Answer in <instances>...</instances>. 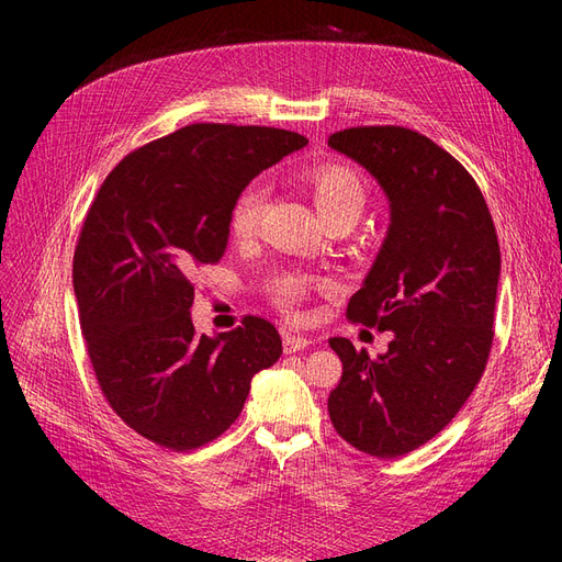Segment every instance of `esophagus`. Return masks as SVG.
<instances>
[{
    "label": "esophagus",
    "instance_id": "esophagus-1",
    "mask_svg": "<svg viewBox=\"0 0 562 562\" xmlns=\"http://www.w3.org/2000/svg\"><path fill=\"white\" fill-rule=\"evenodd\" d=\"M312 342L307 337L302 335H293V333H283V351L285 353H295V351H302L307 349Z\"/></svg>",
    "mask_w": 562,
    "mask_h": 562
}]
</instances>
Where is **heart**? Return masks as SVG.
Masks as SVG:
<instances>
[{"instance_id": "b5f03b06", "label": "heart", "mask_w": 562, "mask_h": 562, "mask_svg": "<svg viewBox=\"0 0 562 562\" xmlns=\"http://www.w3.org/2000/svg\"><path fill=\"white\" fill-rule=\"evenodd\" d=\"M314 196L316 209L323 220L335 215H356L359 217L366 206V187L353 168L345 164H314L302 173ZM265 190L260 184H248L239 192L229 209V232L236 239H248L258 229V223L265 211ZM307 293V281L302 277H279L271 283V297L281 307H293V304Z\"/></svg>"}]
</instances>
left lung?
Here are the masks:
<instances>
[{
	"instance_id": "8db88e82",
	"label": "left lung",
	"mask_w": 562,
	"mask_h": 562,
	"mask_svg": "<svg viewBox=\"0 0 562 562\" xmlns=\"http://www.w3.org/2000/svg\"><path fill=\"white\" fill-rule=\"evenodd\" d=\"M328 145L380 182L391 209L347 318L394 333L378 359L347 337L330 339L342 378L328 413L349 446L391 459L443 431L481 382L495 337L499 241L479 184L427 135L353 126Z\"/></svg>"
}]
</instances>
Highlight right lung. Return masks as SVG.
<instances>
[{
    "mask_svg": "<svg viewBox=\"0 0 562 562\" xmlns=\"http://www.w3.org/2000/svg\"><path fill=\"white\" fill-rule=\"evenodd\" d=\"M307 145L271 126L192 124L119 161L83 217L72 283L95 380L112 411L161 448L187 452L223 436L281 337L244 316L196 335L194 281L223 260L229 209L246 184Z\"/></svg>",
    "mask_w": 562,
    "mask_h": 562,
    "instance_id": "right-lung-1",
    "label": "right lung"
}]
</instances>
